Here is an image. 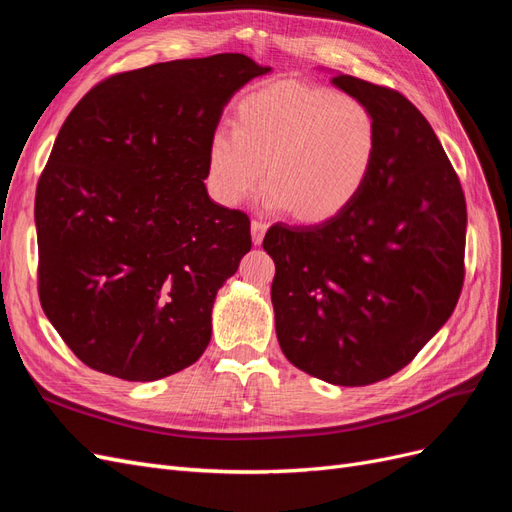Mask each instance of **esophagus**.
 Returning a JSON list of instances; mask_svg holds the SVG:
<instances>
[{"label": "esophagus", "instance_id": "1", "mask_svg": "<svg viewBox=\"0 0 512 512\" xmlns=\"http://www.w3.org/2000/svg\"><path fill=\"white\" fill-rule=\"evenodd\" d=\"M267 222H262V220H252V239H254V243L258 245V243H262V239H265V232H267Z\"/></svg>", "mask_w": 512, "mask_h": 512}]
</instances>
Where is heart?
<instances>
[{"label":"heart","instance_id":"obj_1","mask_svg":"<svg viewBox=\"0 0 512 512\" xmlns=\"http://www.w3.org/2000/svg\"><path fill=\"white\" fill-rule=\"evenodd\" d=\"M235 132L209 143V185L224 205H239L260 185L267 200L303 222H324L361 194L376 162L378 126L352 96L305 83H275L245 96Z\"/></svg>","mask_w":512,"mask_h":512}]
</instances>
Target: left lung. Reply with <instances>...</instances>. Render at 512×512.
I'll return each mask as SVG.
<instances>
[{
    "label": "left lung",
    "mask_w": 512,
    "mask_h": 512,
    "mask_svg": "<svg viewBox=\"0 0 512 512\" xmlns=\"http://www.w3.org/2000/svg\"><path fill=\"white\" fill-rule=\"evenodd\" d=\"M378 126L361 194L314 226L273 224L271 301L286 359L339 386L397 374L451 318L463 286L466 196L421 111L399 91L335 74Z\"/></svg>",
    "instance_id": "8db88e82"
}]
</instances>
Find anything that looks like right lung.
Instances as JSON below:
<instances>
[{
  "label": "right lung",
  "instance_id": "right-lung-1",
  "mask_svg": "<svg viewBox=\"0 0 512 512\" xmlns=\"http://www.w3.org/2000/svg\"><path fill=\"white\" fill-rule=\"evenodd\" d=\"M241 53L108 76L61 126L36 188L46 318L102 374L151 382L196 363L215 294L250 252V218L213 203L209 143L267 74Z\"/></svg>",
  "mask_w": 512,
  "mask_h": 512
}]
</instances>
